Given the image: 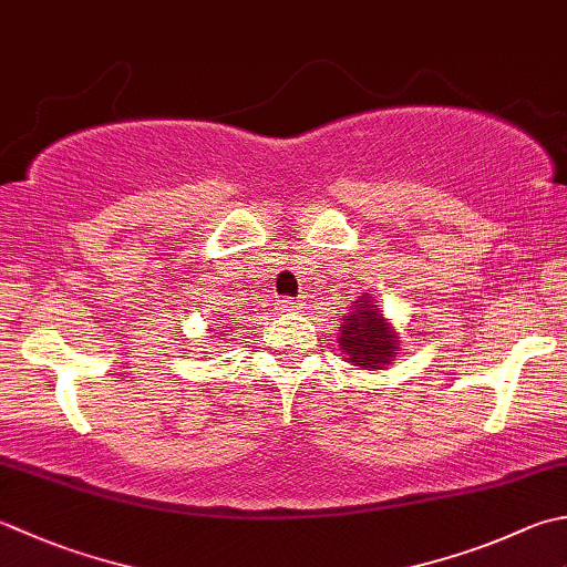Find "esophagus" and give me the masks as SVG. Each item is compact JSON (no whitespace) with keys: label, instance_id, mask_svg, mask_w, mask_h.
<instances>
[{"label":"esophagus","instance_id":"obj_1","mask_svg":"<svg viewBox=\"0 0 567 567\" xmlns=\"http://www.w3.org/2000/svg\"><path fill=\"white\" fill-rule=\"evenodd\" d=\"M277 305H280V309H297V299H292V297H282V299H277Z\"/></svg>","mask_w":567,"mask_h":567}]
</instances>
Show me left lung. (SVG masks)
<instances>
[{"instance_id":"left-lung-1","label":"left lung","mask_w":567,"mask_h":567,"mask_svg":"<svg viewBox=\"0 0 567 567\" xmlns=\"http://www.w3.org/2000/svg\"><path fill=\"white\" fill-rule=\"evenodd\" d=\"M398 337L385 324V319L373 309L369 297H361V305L341 321L339 347L347 353L351 365H361L365 371H383L395 357Z\"/></svg>"}]
</instances>
